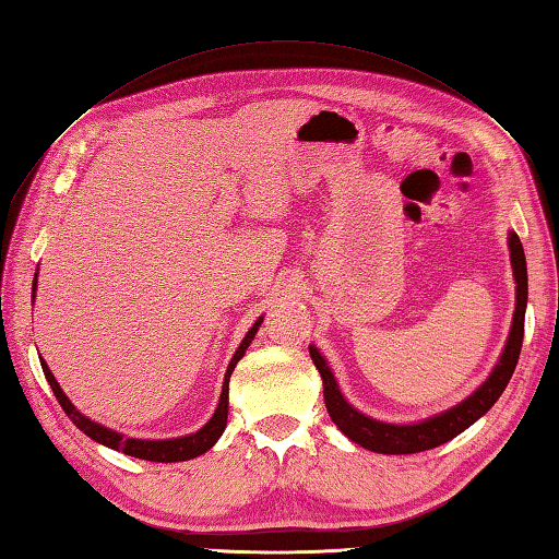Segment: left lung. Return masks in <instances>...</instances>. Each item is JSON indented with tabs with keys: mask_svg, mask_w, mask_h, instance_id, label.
I'll list each match as a JSON object with an SVG mask.
<instances>
[{
	"mask_svg": "<svg viewBox=\"0 0 559 559\" xmlns=\"http://www.w3.org/2000/svg\"><path fill=\"white\" fill-rule=\"evenodd\" d=\"M508 247H510L512 275L516 282V304H514V318H512L508 344L502 348L500 360L493 367V372L488 374L486 382L476 389L472 396L451 407V411L415 421V425H389V421L367 417L342 396V391H338L336 379L330 370V365H326V360L322 358V353L316 346L308 348L310 358L316 362L318 372L322 377L326 413H330L334 425L342 429L353 443L367 448V451L384 453V455L421 453V451H429V448H437L445 441L455 439L457 433L472 427L476 419L491 411L493 403L500 399V393L506 391L510 382L516 360H520L522 342H524V312H526V298H528L526 258H524L522 241L514 233H510L508 237Z\"/></svg>",
	"mask_w": 559,
	"mask_h": 559,
	"instance_id": "1",
	"label": "left lung"
}]
</instances>
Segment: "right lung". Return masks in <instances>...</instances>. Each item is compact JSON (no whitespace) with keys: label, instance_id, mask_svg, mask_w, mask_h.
Masks as SVG:
<instances>
[{"label":"right lung","instance_id":"right-lung-1","mask_svg":"<svg viewBox=\"0 0 559 559\" xmlns=\"http://www.w3.org/2000/svg\"><path fill=\"white\" fill-rule=\"evenodd\" d=\"M35 287H37V275H35V282H33V301H35ZM261 322H263V318H258L253 322V326L247 332V336H243V342L239 344L233 360H229L227 372H225V382H223L221 401H217V407H215L213 417L197 433H189V437H180V439H166V441L128 439V437H122V433H118L114 429L97 425V421L85 417L71 401H68V396L61 391L59 382H57V379H53L51 370L47 367V362L45 360H39V362H43V372H45L47 382H49V386L53 391V396H57L59 405L63 407V413L71 417L73 425L80 431H85L92 441H97V443H102L106 448H114V451H120V453H126L130 457L152 460V462H182V460H192L197 455H203L206 451H211V448L215 445V441L223 437V431L227 427V407H229V401H227L229 377H233L237 362L243 358V353H247L249 344L253 342V336L258 332V326H261Z\"/></svg>","mask_w":559,"mask_h":559}]
</instances>
